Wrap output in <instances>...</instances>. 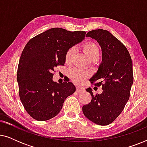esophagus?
<instances>
[{
	"instance_id": "1",
	"label": "esophagus",
	"mask_w": 147,
	"mask_h": 147,
	"mask_svg": "<svg viewBox=\"0 0 147 147\" xmlns=\"http://www.w3.org/2000/svg\"><path fill=\"white\" fill-rule=\"evenodd\" d=\"M76 92H78V93H81V92H84V89L82 88V87H80V86H78L77 88H76Z\"/></svg>"
}]
</instances>
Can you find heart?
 Wrapping results in <instances>:
<instances>
[{
    "label": "heart",
    "instance_id": "heart-1",
    "mask_svg": "<svg viewBox=\"0 0 147 147\" xmlns=\"http://www.w3.org/2000/svg\"><path fill=\"white\" fill-rule=\"evenodd\" d=\"M83 49L84 51L88 54L90 57H94V56L99 55V48L94 42H87L83 45ZM76 49L74 47H69L66 51L65 55V61L66 63H71L73 60V58L75 55ZM68 75L69 78L76 83H79L82 80L88 77L90 75L89 71L87 70L81 69V68H72L68 72Z\"/></svg>",
    "mask_w": 147,
    "mask_h": 147
}]
</instances>
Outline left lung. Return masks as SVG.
Here are the masks:
<instances>
[{
    "instance_id": "obj_1",
    "label": "left lung",
    "mask_w": 147,
    "mask_h": 147,
    "mask_svg": "<svg viewBox=\"0 0 147 147\" xmlns=\"http://www.w3.org/2000/svg\"><path fill=\"white\" fill-rule=\"evenodd\" d=\"M86 37L96 40L101 47L102 63L90 81L102 86L103 92L93 95L91 88L86 89L92 100L83 106L82 111L94 123L108 125L120 115L129 99L133 83L132 59L125 46L106 30H92Z\"/></svg>"
}]
</instances>
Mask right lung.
I'll use <instances>...</instances> for the list:
<instances>
[{"label":"right lung","instance_id":"right-lung-1","mask_svg":"<svg viewBox=\"0 0 147 147\" xmlns=\"http://www.w3.org/2000/svg\"><path fill=\"white\" fill-rule=\"evenodd\" d=\"M86 33L52 28L26 44L18 65L17 82L21 101L34 119L45 121L55 117L67 96L76 92L69 80L53 82V71L64 65L67 50L84 39Z\"/></svg>","mask_w":147,"mask_h":147}]
</instances>
